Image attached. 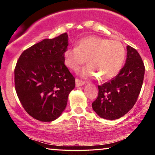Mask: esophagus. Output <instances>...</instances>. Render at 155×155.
<instances>
[{"mask_svg": "<svg viewBox=\"0 0 155 155\" xmlns=\"http://www.w3.org/2000/svg\"><path fill=\"white\" fill-rule=\"evenodd\" d=\"M85 84L84 81H81L79 79H76V87H81V86H84Z\"/></svg>", "mask_w": 155, "mask_h": 155, "instance_id": "obj_1", "label": "esophagus"}]
</instances>
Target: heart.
Instances as JSON below:
<instances>
[{
	"label": "heart",
	"mask_w": 155,
	"mask_h": 155,
	"mask_svg": "<svg viewBox=\"0 0 155 155\" xmlns=\"http://www.w3.org/2000/svg\"><path fill=\"white\" fill-rule=\"evenodd\" d=\"M125 51L120 41L95 35L80 39L76 47L67 48L63 52L65 64L73 71L87 63L89 65L81 72L84 76H95L104 81L115 77L123 65Z\"/></svg>",
	"instance_id": "heart-1"
}]
</instances>
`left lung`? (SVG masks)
<instances>
[{
  "label": "left lung",
  "instance_id": "obj_1",
  "mask_svg": "<svg viewBox=\"0 0 155 155\" xmlns=\"http://www.w3.org/2000/svg\"><path fill=\"white\" fill-rule=\"evenodd\" d=\"M145 68L136 49L127 46V59L119 74L98 87V96L92 109L101 118L114 120L133 107L141 90Z\"/></svg>",
  "mask_w": 155,
  "mask_h": 155
}]
</instances>
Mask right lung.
I'll use <instances>...</instances> for the list:
<instances>
[{
	"mask_svg": "<svg viewBox=\"0 0 155 155\" xmlns=\"http://www.w3.org/2000/svg\"><path fill=\"white\" fill-rule=\"evenodd\" d=\"M66 33L44 39L22 53L15 70V90L27 113L41 122H52L62 114L75 79L65 66Z\"/></svg>",
	"mask_w": 155,
	"mask_h": 155,
	"instance_id": "right-lung-1",
	"label": "right lung"
}]
</instances>
